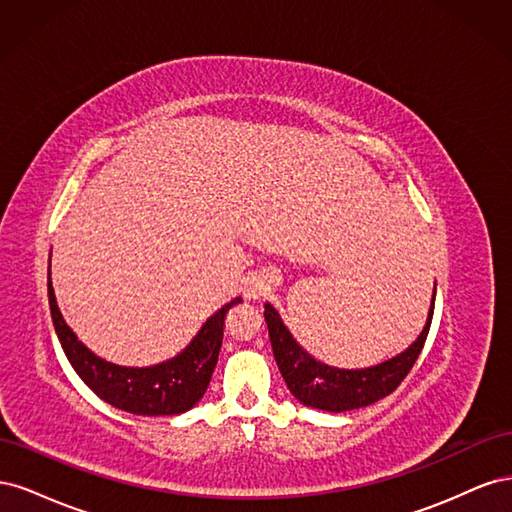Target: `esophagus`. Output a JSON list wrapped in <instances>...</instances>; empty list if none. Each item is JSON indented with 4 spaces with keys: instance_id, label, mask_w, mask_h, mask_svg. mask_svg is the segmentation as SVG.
Segmentation results:
<instances>
[{
    "instance_id": "34e87169",
    "label": "esophagus",
    "mask_w": 512,
    "mask_h": 512,
    "mask_svg": "<svg viewBox=\"0 0 512 512\" xmlns=\"http://www.w3.org/2000/svg\"><path fill=\"white\" fill-rule=\"evenodd\" d=\"M267 290H269V284H267L265 277H260V275H252L250 280H247V284H245V290H243V294H245V299H250V301H258L260 297H265Z\"/></svg>"
}]
</instances>
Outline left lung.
Here are the masks:
<instances>
[{
	"instance_id": "8db88e82",
	"label": "left lung",
	"mask_w": 512,
	"mask_h": 512,
	"mask_svg": "<svg viewBox=\"0 0 512 512\" xmlns=\"http://www.w3.org/2000/svg\"><path fill=\"white\" fill-rule=\"evenodd\" d=\"M433 301H436V288H433V299L425 327L404 352H399L393 359H386L378 365L361 369H339L314 359L292 337L282 316L277 314V309L271 303H265V320L269 327L273 356L290 393L303 406L324 412H348L365 408L376 404L378 399L391 395L401 384V380L408 376V371L423 350L433 318Z\"/></svg>"
}]
</instances>
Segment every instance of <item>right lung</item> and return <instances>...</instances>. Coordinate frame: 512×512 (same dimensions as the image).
<instances>
[{
  "mask_svg": "<svg viewBox=\"0 0 512 512\" xmlns=\"http://www.w3.org/2000/svg\"><path fill=\"white\" fill-rule=\"evenodd\" d=\"M232 299L218 309L177 356L149 367H126L104 361L91 352L61 316L49 269V305L53 327L70 365L79 378L106 404L138 416H173L188 412L203 399L224 337V318Z\"/></svg>",
  "mask_w": 512,
  "mask_h": 512,
  "instance_id": "obj_1",
  "label": "right lung"
}]
</instances>
